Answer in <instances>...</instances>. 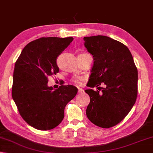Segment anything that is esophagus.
<instances>
[{"label": "esophagus", "mask_w": 153, "mask_h": 153, "mask_svg": "<svg viewBox=\"0 0 153 153\" xmlns=\"http://www.w3.org/2000/svg\"><path fill=\"white\" fill-rule=\"evenodd\" d=\"M84 92H85V91L83 90L82 88H79V92H78V93H79V94H82V93H84Z\"/></svg>", "instance_id": "1"}]
</instances>
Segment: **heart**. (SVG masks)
I'll return each mask as SVG.
<instances>
[{
    "instance_id": "b5f03b06",
    "label": "heart",
    "mask_w": 153,
    "mask_h": 153,
    "mask_svg": "<svg viewBox=\"0 0 153 153\" xmlns=\"http://www.w3.org/2000/svg\"><path fill=\"white\" fill-rule=\"evenodd\" d=\"M83 80H84V77L81 76H75L73 78V79H72V80L77 85H81Z\"/></svg>"
}]
</instances>
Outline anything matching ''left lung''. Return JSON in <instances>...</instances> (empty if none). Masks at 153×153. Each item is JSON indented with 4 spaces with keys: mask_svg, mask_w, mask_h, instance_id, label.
<instances>
[{
    "mask_svg": "<svg viewBox=\"0 0 153 153\" xmlns=\"http://www.w3.org/2000/svg\"><path fill=\"white\" fill-rule=\"evenodd\" d=\"M83 39L94 59L88 86L105 85L96 91H85L90 97L86 116L94 125L110 128L121 122L136 102L137 68L130 51L122 42L102 35Z\"/></svg>",
    "mask_w": 153,
    "mask_h": 153,
    "instance_id": "1",
    "label": "left lung"
}]
</instances>
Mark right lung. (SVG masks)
Here are the masks:
<instances>
[{"mask_svg":"<svg viewBox=\"0 0 153 153\" xmlns=\"http://www.w3.org/2000/svg\"><path fill=\"white\" fill-rule=\"evenodd\" d=\"M73 37H42L23 48L14 65L12 97L19 114L38 130L55 128L65 117V108L77 94L73 85H61L53 90L48 77L59 69L56 59Z\"/></svg>","mask_w":153,"mask_h":153,"instance_id":"obj_1","label":"right lung"}]
</instances>
